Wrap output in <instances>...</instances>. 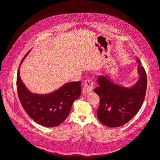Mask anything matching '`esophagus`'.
<instances>
[{
  "instance_id": "34e87169",
  "label": "esophagus",
  "mask_w": 160,
  "mask_h": 160,
  "mask_svg": "<svg viewBox=\"0 0 160 160\" xmlns=\"http://www.w3.org/2000/svg\"><path fill=\"white\" fill-rule=\"evenodd\" d=\"M93 89V82L91 79H87L84 81V87L82 89V92L84 94H88L91 92Z\"/></svg>"
}]
</instances>
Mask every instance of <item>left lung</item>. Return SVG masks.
<instances>
[{
    "instance_id": "8db88e82",
    "label": "left lung",
    "mask_w": 160,
    "mask_h": 160,
    "mask_svg": "<svg viewBox=\"0 0 160 160\" xmlns=\"http://www.w3.org/2000/svg\"><path fill=\"white\" fill-rule=\"evenodd\" d=\"M136 58L140 78L130 88L115 84L104 76L98 78L99 87L94 90L100 98L97 115L99 121L108 127L117 128L127 123L142 105L147 91V73L139 58Z\"/></svg>"
}]
</instances>
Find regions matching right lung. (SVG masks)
Returning a JSON list of instances; mask_svg holds the SVG:
<instances>
[{
	"label": "right lung",
	"mask_w": 160,
	"mask_h": 160,
	"mask_svg": "<svg viewBox=\"0 0 160 160\" xmlns=\"http://www.w3.org/2000/svg\"><path fill=\"white\" fill-rule=\"evenodd\" d=\"M16 84L18 98L25 112L37 123L48 128L56 127L62 123L68 117L73 102L81 94L80 82L67 83L50 94L32 93L22 82L20 68L17 73Z\"/></svg>",
	"instance_id": "add662e5"
}]
</instances>
